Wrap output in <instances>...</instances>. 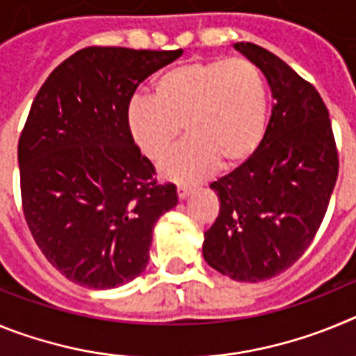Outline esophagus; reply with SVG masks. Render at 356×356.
Wrapping results in <instances>:
<instances>
[{
	"instance_id": "34e87169",
	"label": "esophagus",
	"mask_w": 356,
	"mask_h": 356,
	"mask_svg": "<svg viewBox=\"0 0 356 356\" xmlns=\"http://www.w3.org/2000/svg\"><path fill=\"white\" fill-rule=\"evenodd\" d=\"M193 193H194L193 187H188V185H178V197H180V200H187Z\"/></svg>"
}]
</instances>
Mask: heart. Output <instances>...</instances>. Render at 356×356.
<instances>
[{"label":"heart","mask_w":356,"mask_h":356,"mask_svg":"<svg viewBox=\"0 0 356 356\" xmlns=\"http://www.w3.org/2000/svg\"><path fill=\"white\" fill-rule=\"evenodd\" d=\"M269 102L262 72L244 58L191 60L151 81V99H134L127 127L146 159L159 162L180 137L188 139L160 165L172 181H197L219 165L232 171L262 146Z\"/></svg>","instance_id":"1"}]
</instances>
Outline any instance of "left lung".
I'll use <instances>...</instances> for the list:
<instances>
[{"mask_svg":"<svg viewBox=\"0 0 356 356\" xmlns=\"http://www.w3.org/2000/svg\"><path fill=\"white\" fill-rule=\"evenodd\" d=\"M234 48L264 72L271 119L253 159L210 185L221 209L205 232L203 257L237 282L284 273L316 237L339 175L326 105L314 85L253 42Z\"/></svg>","mask_w":356,"mask_h":356,"instance_id":"8db88e82","label":"left lung"}]
</instances>
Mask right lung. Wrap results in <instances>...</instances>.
<instances>
[{
	"label": "right lung",
	"instance_id": "add662e5",
	"mask_svg": "<svg viewBox=\"0 0 356 356\" xmlns=\"http://www.w3.org/2000/svg\"><path fill=\"white\" fill-rule=\"evenodd\" d=\"M181 49L85 48L31 103L17 147L21 197L37 246L65 278L115 289L146 269L153 228L178 205L127 127L135 89Z\"/></svg>",
	"mask_w": 356,
	"mask_h": 356
}]
</instances>
